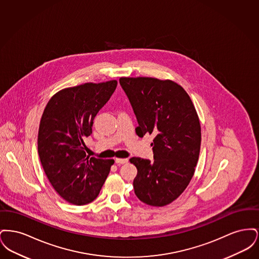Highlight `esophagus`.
I'll use <instances>...</instances> for the list:
<instances>
[{
  "label": "esophagus",
  "instance_id": "34e87169",
  "mask_svg": "<svg viewBox=\"0 0 259 259\" xmlns=\"http://www.w3.org/2000/svg\"><path fill=\"white\" fill-rule=\"evenodd\" d=\"M114 160H115L116 164H126V163H128L127 158H115Z\"/></svg>",
  "mask_w": 259,
  "mask_h": 259
}]
</instances>
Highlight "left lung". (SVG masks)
<instances>
[{
  "instance_id": "8db88e82",
  "label": "left lung",
  "mask_w": 259,
  "mask_h": 259,
  "mask_svg": "<svg viewBox=\"0 0 259 259\" xmlns=\"http://www.w3.org/2000/svg\"><path fill=\"white\" fill-rule=\"evenodd\" d=\"M139 125L136 134L154 136V160L132 157L138 170L133 185L137 197L153 207H164L189 185L197 165L201 125L185 89L171 79L148 76L119 78Z\"/></svg>"
}]
</instances>
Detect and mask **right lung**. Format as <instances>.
I'll return each instance as SVG.
<instances>
[{
	"mask_svg": "<svg viewBox=\"0 0 259 259\" xmlns=\"http://www.w3.org/2000/svg\"><path fill=\"white\" fill-rule=\"evenodd\" d=\"M116 85L113 79L64 88L50 98L41 115L37 135L40 163L55 191L71 204L80 206L96 199L114 163L89 157L84 140Z\"/></svg>",
	"mask_w": 259,
	"mask_h": 259,
	"instance_id": "1",
	"label": "right lung"
}]
</instances>
